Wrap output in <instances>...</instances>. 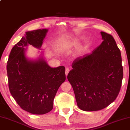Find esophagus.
Returning <instances> with one entry per match:
<instances>
[{
  "label": "esophagus",
  "instance_id": "34e87169",
  "mask_svg": "<svg viewBox=\"0 0 130 130\" xmlns=\"http://www.w3.org/2000/svg\"><path fill=\"white\" fill-rule=\"evenodd\" d=\"M69 71H70V69H69V68H66V71H65L66 75L67 76L68 74H69Z\"/></svg>",
  "mask_w": 130,
  "mask_h": 130
}]
</instances>
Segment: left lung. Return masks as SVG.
<instances>
[{"label": "left lung", "mask_w": 130, "mask_h": 130, "mask_svg": "<svg viewBox=\"0 0 130 130\" xmlns=\"http://www.w3.org/2000/svg\"><path fill=\"white\" fill-rule=\"evenodd\" d=\"M103 41L91 54L73 61L67 79L78 107L85 111L103 109L115 100L123 77L120 51L112 36L101 31Z\"/></svg>", "instance_id": "1"}]
</instances>
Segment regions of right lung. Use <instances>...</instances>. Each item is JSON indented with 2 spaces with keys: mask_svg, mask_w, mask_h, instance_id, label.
Returning a JSON list of instances; mask_svg holds the SVG:
<instances>
[{
  "mask_svg": "<svg viewBox=\"0 0 130 130\" xmlns=\"http://www.w3.org/2000/svg\"><path fill=\"white\" fill-rule=\"evenodd\" d=\"M48 29L28 31L12 48L7 61L9 90L22 109L43 115L53 109L57 91L66 80L65 68H52L42 56L36 60L26 56L28 45L41 50Z\"/></svg>",
  "mask_w": 130,
  "mask_h": 130,
  "instance_id": "right-lung-1",
  "label": "right lung"
}]
</instances>
